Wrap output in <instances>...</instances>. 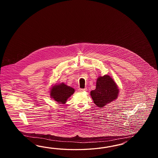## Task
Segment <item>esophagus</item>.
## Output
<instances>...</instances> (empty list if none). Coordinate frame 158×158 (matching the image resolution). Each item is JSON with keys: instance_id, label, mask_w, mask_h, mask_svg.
<instances>
[{"instance_id": "esophagus-1", "label": "esophagus", "mask_w": 158, "mask_h": 158, "mask_svg": "<svg viewBox=\"0 0 158 158\" xmlns=\"http://www.w3.org/2000/svg\"><path fill=\"white\" fill-rule=\"evenodd\" d=\"M86 90H87V88H85V89H79V91H81H81H86Z\"/></svg>"}]
</instances>
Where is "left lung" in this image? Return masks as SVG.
I'll return each mask as SVG.
<instances>
[{
    "mask_svg": "<svg viewBox=\"0 0 158 158\" xmlns=\"http://www.w3.org/2000/svg\"><path fill=\"white\" fill-rule=\"evenodd\" d=\"M119 89L113 79L109 75L98 77L96 88L90 92L94 103L99 108L115 100L119 96Z\"/></svg>",
    "mask_w": 158,
    "mask_h": 158,
    "instance_id": "obj_1",
    "label": "left lung"
}]
</instances>
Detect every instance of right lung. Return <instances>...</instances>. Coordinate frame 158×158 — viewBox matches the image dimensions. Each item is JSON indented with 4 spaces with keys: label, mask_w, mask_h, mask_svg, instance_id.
<instances>
[{
    "label": "right lung",
    "mask_w": 158,
    "mask_h": 158,
    "mask_svg": "<svg viewBox=\"0 0 158 158\" xmlns=\"http://www.w3.org/2000/svg\"><path fill=\"white\" fill-rule=\"evenodd\" d=\"M74 92V89L62 83L53 86L50 91V96L59 104H65L67 99L72 96Z\"/></svg>",
    "instance_id": "obj_1"
}]
</instances>
